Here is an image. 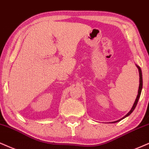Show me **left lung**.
Wrapping results in <instances>:
<instances>
[{"label":"left lung","mask_w":149,"mask_h":149,"mask_svg":"<svg viewBox=\"0 0 149 149\" xmlns=\"http://www.w3.org/2000/svg\"><path fill=\"white\" fill-rule=\"evenodd\" d=\"M136 66H137V68H138L139 74V90H138V94H137V97H136V100H135V102H134L133 106V107H132L131 111L128 112V113L127 114H126V115L125 116H124V117H122V119H119V120L115 121V122H113L114 123L118 122H119V121L122 120V119L125 118V117H128V115H131V114L132 113H133V111H134V110H135V107H136V106H137V102H138V100H139V97H140V95H141V92H142V86H143V81H142V70H141V68H139V66L137 65H136Z\"/></svg>","instance_id":"left-lung-1"}]
</instances>
